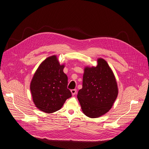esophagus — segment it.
I'll use <instances>...</instances> for the list:
<instances>
[{
    "label": "esophagus",
    "instance_id": "esophagus-1",
    "mask_svg": "<svg viewBox=\"0 0 149 149\" xmlns=\"http://www.w3.org/2000/svg\"><path fill=\"white\" fill-rule=\"evenodd\" d=\"M71 92L72 93V95H74L76 94V93H77V90L76 89H72V90H71Z\"/></svg>",
    "mask_w": 149,
    "mask_h": 149
}]
</instances>
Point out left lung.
I'll list each match as a JSON object with an SVG mask.
<instances>
[{"mask_svg":"<svg viewBox=\"0 0 149 149\" xmlns=\"http://www.w3.org/2000/svg\"><path fill=\"white\" fill-rule=\"evenodd\" d=\"M118 93L114 75L102 58L98 65L86 67L83 77L82 88L77 97L83 113L90 118H98L108 112Z\"/></svg>","mask_w":149,"mask_h":149,"instance_id":"1","label":"left lung"}]
</instances>
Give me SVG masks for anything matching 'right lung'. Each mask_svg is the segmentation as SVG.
Instances as JSON below:
<instances>
[{
    "label": "right lung",
    "mask_w": 149,
    "mask_h": 149,
    "mask_svg": "<svg viewBox=\"0 0 149 149\" xmlns=\"http://www.w3.org/2000/svg\"><path fill=\"white\" fill-rule=\"evenodd\" d=\"M54 55L45 59L35 72L30 84L33 102L40 110L52 113L61 109L72 94L68 78Z\"/></svg>",
    "instance_id": "right-lung-1"
}]
</instances>
